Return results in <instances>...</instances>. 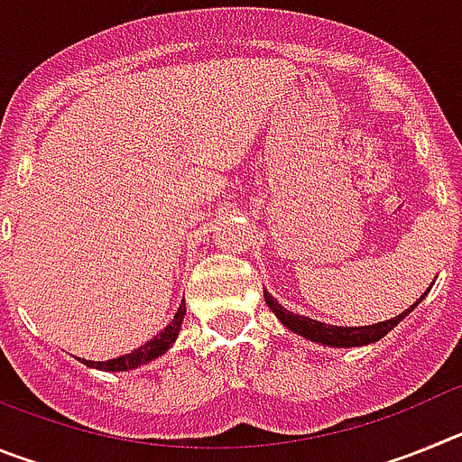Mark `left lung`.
<instances>
[{
	"label": "left lung",
	"instance_id": "1",
	"mask_svg": "<svg viewBox=\"0 0 462 462\" xmlns=\"http://www.w3.org/2000/svg\"><path fill=\"white\" fill-rule=\"evenodd\" d=\"M428 291H430V289H428ZM426 293H423V296L411 305V308H407L405 312H400L398 317L379 321V324H373V326H330V324H324V321L303 317V314L289 312V310L282 308V305L277 303L275 298H273L268 291H263V298H266L268 308L275 312L277 319L287 326L289 330H293V333H298V336H303L305 340L319 342V345H326V346H363V345H370V342L382 340L391 328H395V326L405 319L407 314H410L416 305L421 303L423 298H426Z\"/></svg>",
	"mask_w": 462,
	"mask_h": 462
}]
</instances>
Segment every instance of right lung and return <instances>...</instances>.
Here are the masks:
<instances>
[{
  "instance_id": "obj_1",
  "label": "right lung",
  "mask_w": 462,
  "mask_h": 462,
  "mask_svg": "<svg viewBox=\"0 0 462 462\" xmlns=\"http://www.w3.org/2000/svg\"><path fill=\"white\" fill-rule=\"evenodd\" d=\"M185 303L178 308V312H175V317L171 319V324L166 326L162 333H157V336L152 337L150 342H145V345H141L138 349H134L132 354H125V356H117V358H110V361H85V365H89V368H97V370H106V373H117V370H134L138 368V365H145V363L154 361V358H159L164 352H169V346L173 345L175 337H178V333H180V326H182V319H185Z\"/></svg>"
}]
</instances>
